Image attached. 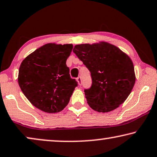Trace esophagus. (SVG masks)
I'll return each mask as SVG.
<instances>
[{"mask_svg": "<svg viewBox=\"0 0 157 157\" xmlns=\"http://www.w3.org/2000/svg\"><path fill=\"white\" fill-rule=\"evenodd\" d=\"M77 81H78V84L79 85H81V83H82V78H81V77L79 76V77H78V78H77Z\"/></svg>", "mask_w": 157, "mask_h": 157, "instance_id": "34e87169", "label": "esophagus"}]
</instances>
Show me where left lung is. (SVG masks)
Here are the masks:
<instances>
[{
	"label": "left lung",
	"mask_w": 157,
	"mask_h": 157,
	"mask_svg": "<svg viewBox=\"0 0 157 157\" xmlns=\"http://www.w3.org/2000/svg\"><path fill=\"white\" fill-rule=\"evenodd\" d=\"M73 52L90 70L92 85L85 89L90 107L99 112L115 109L126 100L135 83L130 57L112 44H80Z\"/></svg>",
	"instance_id": "left-lung-1"
}]
</instances>
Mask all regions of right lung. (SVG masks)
<instances>
[{
    "instance_id": "right-lung-1",
    "label": "right lung",
    "mask_w": 157,
    "mask_h": 157,
    "mask_svg": "<svg viewBox=\"0 0 157 157\" xmlns=\"http://www.w3.org/2000/svg\"><path fill=\"white\" fill-rule=\"evenodd\" d=\"M72 48V44H46L26 57L20 66V87L32 105L42 111H62L78 85L70 78L66 65Z\"/></svg>"
}]
</instances>
